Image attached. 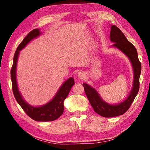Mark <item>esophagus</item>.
Returning <instances> with one entry per match:
<instances>
[{"label": "esophagus", "instance_id": "1", "mask_svg": "<svg viewBox=\"0 0 150 150\" xmlns=\"http://www.w3.org/2000/svg\"><path fill=\"white\" fill-rule=\"evenodd\" d=\"M84 73H82V72H79L78 74H77V77L79 78V79H83L84 77Z\"/></svg>", "mask_w": 150, "mask_h": 150}]
</instances>
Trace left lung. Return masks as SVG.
<instances>
[{"label": "left lung", "instance_id": "obj_1", "mask_svg": "<svg viewBox=\"0 0 150 150\" xmlns=\"http://www.w3.org/2000/svg\"><path fill=\"white\" fill-rule=\"evenodd\" d=\"M110 40L112 42H115L113 46L118 48L130 59L133 66L134 77L133 88L130 95L125 101L118 105H110L104 102L93 88L86 83H83L86 95L94 110L99 115L106 118L115 117L123 115L130 107L139 91V76L142 69L141 63L139 61L136 47L126 39L121 30L115 25L111 27Z\"/></svg>", "mask_w": 150, "mask_h": 150}]
</instances>
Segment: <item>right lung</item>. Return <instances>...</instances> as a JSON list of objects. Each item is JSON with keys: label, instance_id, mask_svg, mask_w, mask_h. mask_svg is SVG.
I'll return each mask as SVG.
<instances>
[{"label": "right lung", "instance_id": "obj_1", "mask_svg": "<svg viewBox=\"0 0 150 150\" xmlns=\"http://www.w3.org/2000/svg\"><path fill=\"white\" fill-rule=\"evenodd\" d=\"M40 34V32L38 29L32 30L18 46L14 55L13 64H12L11 71V77L12 85V91H13L14 97L18 103L26 113V115L35 121L48 122L56 120L60 116L62 115L63 110H64L63 102L68 96V94L69 93L73 85L75 84V82L73 78H69V79H67L61 87L55 97L49 103L40 106V107H33V106L28 105L24 100L19 93L18 89L16 79L18 56L20 51L23 49L30 41L38 36Z\"/></svg>", "mask_w": 150, "mask_h": 150}]
</instances>
